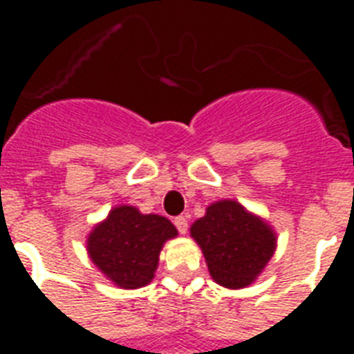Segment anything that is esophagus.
Segmentation results:
<instances>
[{"label": "esophagus", "mask_w": 354, "mask_h": 354, "mask_svg": "<svg viewBox=\"0 0 354 354\" xmlns=\"http://www.w3.org/2000/svg\"><path fill=\"white\" fill-rule=\"evenodd\" d=\"M174 226L178 227V232L182 233V235H185V233H187V227H189L187 216H183V215L176 216V218H174Z\"/></svg>", "instance_id": "1"}]
</instances>
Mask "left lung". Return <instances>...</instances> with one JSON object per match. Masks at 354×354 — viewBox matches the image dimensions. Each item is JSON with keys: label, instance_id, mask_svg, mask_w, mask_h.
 <instances>
[{"label": "left lung", "instance_id": "1", "mask_svg": "<svg viewBox=\"0 0 354 354\" xmlns=\"http://www.w3.org/2000/svg\"><path fill=\"white\" fill-rule=\"evenodd\" d=\"M211 277L224 288H244L257 279L274 257L277 235L259 215L236 200H218L191 226Z\"/></svg>", "mask_w": 354, "mask_h": 354}]
</instances>
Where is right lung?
<instances>
[{
  "instance_id": "right-lung-1",
  "label": "right lung",
  "mask_w": 354,
  "mask_h": 354,
  "mask_svg": "<svg viewBox=\"0 0 354 354\" xmlns=\"http://www.w3.org/2000/svg\"><path fill=\"white\" fill-rule=\"evenodd\" d=\"M178 230L161 215H143L133 205H118L93 226L86 250L104 277L124 290L147 286L154 279L161 248Z\"/></svg>"
}]
</instances>
